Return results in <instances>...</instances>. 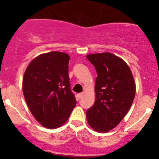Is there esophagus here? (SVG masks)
Masks as SVG:
<instances>
[{"label":"esophagus","instance_id":"esophagus-1","mask_svg":"<svg viewBox=\"0 0 159 159\" xmlns=\"http://www.w3.org/2000/svg\"><path fill=\"white\" fill-rule=\"evenodd\" d=\"M83 96H84V93H79L78 95H77V98H78L79 99H80Z\"/></svg>","mask_w":159,"mask_h":159}]
</instances>
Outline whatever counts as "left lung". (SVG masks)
I'll return each instance as SVG.
<instances>
[{
  "label": "left lung",
  "instance_id": "left-lung-1",
  "mask_svg": "<svg viewBox=\"0 0 159 159\" xmlns=\"http://www.w3.org/2000/svg\"><path fill=\"white\" fill-rule=\"evenodd\" d=\"M97 72L95 102L87 111L92 129L106 133L117 126L130 110L135 95V83L127 63L110 52L87 56Z\"/></svg>",
  "mask_w": 159,
  "mask_h": 159
}]
</instances>
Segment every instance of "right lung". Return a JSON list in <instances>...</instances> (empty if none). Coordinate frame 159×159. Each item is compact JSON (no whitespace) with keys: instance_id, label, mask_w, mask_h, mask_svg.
<instances>
[{"instance_id":"add662e5","label":"right lung","mask_w":159,"mask_h":159,"mask_svg":"<svg viewBox=\"0 0 159 159\" xmlns=\"http://www.w3.org/2000/svg\"><path fill=\"white\" fill-rule=\"evenodd\" d=\"M69 56L51 52L29 63L23 77V93L29 110L43 127L55 129L67 122L76 104L70 88Z\"/></svg>"}]
</instances>
